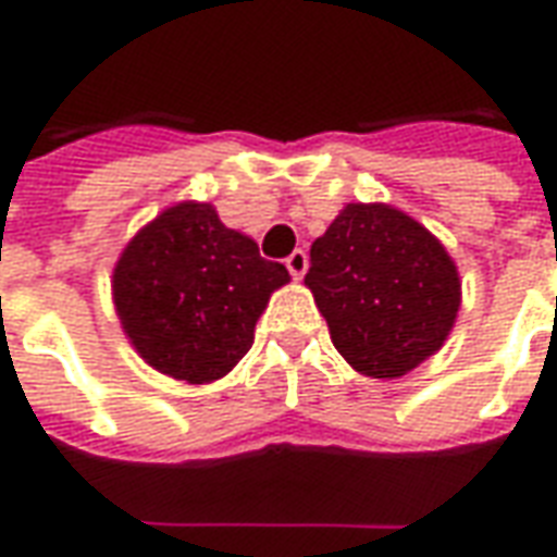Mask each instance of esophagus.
Masks as SVG:
<instances>
[{
    "label": "esophagus",
    "instance_id": "esophagus-1",
    "mask_svg": "<svg viewBox=\"0 0 557 557\" xmlns=\"http://www.w3.org/2000/svg\"><path fill=\"white\" fill-rule=\"evenodd\" d=\"M286 268H289L292 277L301 280L304 274H307V253H304V250H295V253H289V259H286Z\"/></svg>",
    "mask_w": 557,
    "mask_h": 557
}]
</instances>
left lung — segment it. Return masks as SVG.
Returning a JSON list of instances; mask_svg holds the SVG:
<instances>
[{
	"mask_svg": "<svg viewBox=\"0 0 557 557\" xmlns=\"http://www.w3.org/2000/svg\"><path fill=\"white\" fill-rule=\"evenodd\" d=\"M304 283L339 355L373 379L406 375L442 349L459 310L454 259L391 206L343 208L310 247Z\"/></svg>",
	"mask_w": 557,
	"mask_h": 557,
	"instance_id": "1",
	"label": "left lung"
}]
</instances>
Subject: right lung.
<instances>
[{
    "mask_svg": "<svg viewBox=\"0 0 557 557\" xmlns=\"http://www.w3.org/2000/svg\"><path fill=\"white\" fill-rule=\"evenodd\" d=\"M289 271L253 238L226 230L208 202H182L127 244L113 271L125 334L160 373L190 385L226 375L253 346V327Z\"/></svg>",
    "mask_w": 557,
    "mask_h": 557,
    "instance_id": "1",
    "label": "right lung"
}]
</instances>
